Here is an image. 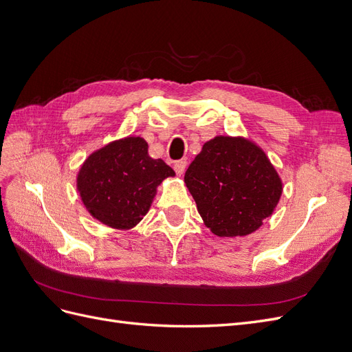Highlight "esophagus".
<instances>
[{"label": "esophagus", "instance_id": "esophagus-1", "mask_svg": "<svg viewBox=\"0 0 352 352\" xmlns=\"http://www.w3.org/2000/svg\"><path fill=\"white\" fill-rule=\"evenodd\" d=\"M185 170H186V162H185V160H180V162L175 163V172H176L177 176H184Z\"/></svg>", "mask_w": 352, "mask_h": 352}]
</instances>
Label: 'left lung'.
I'll list each match as a JSON object with an SVG mask.
<instances>
[{
  "label": "left lung",
  "instance_id": "obj_1",
  "mask_svg": "<svg viewBox=\"0 0 352 352\" xmlns=\"http://www.w3.org/2000/svg\"><path fill=\"white\" fill-rule=\"evenodd\" d=\"M185 185L204 225L220 238L247 236L273 214L283 184L261 148L219 135L189 164Z\"/></svg>",
  "mask_w": 352,
  "mask_h": 352
}]
</instances>
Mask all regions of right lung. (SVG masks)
<instances>
[{
	"instance_id": "add662e5",
	"label": "right lung",
	"mask_w": 352,
	"mask_h": 352,
	"mask_svg": "<svg viewBox=\"0 0 352 352\" xmlns=\"http://www.w3.org/2000/svg\"><path fill=\"white\" fill-rule=\"evenodd\" d=\"M173 168L148 154L141 136L109 142L85 160L76 176V188L89 214L102 225L129 230L150 210L157 188Z\"/></svg>"
}]
</instances>
